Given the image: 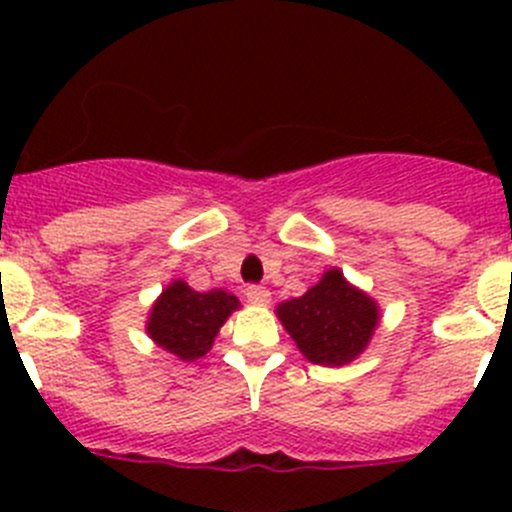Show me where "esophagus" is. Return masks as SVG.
Instances as JSON below:
<instances>
[{
  "instance_id": "obj_1",
  "label": "esophagus",
  "mask_w": 512,
  "mask_h": 512,
  "mask_svg": "<svg viewBox=\"0 0 512 512\" xmlns=\"http://www.w3.org/2000/svg\"><path fill=\"white\" fill-rule=\"evenodd\" d=\"M245 297H247V302H252V304H267V302H270V292H267V289L260 287V285L247 287Z\"/></svg>"
}]
</instances>
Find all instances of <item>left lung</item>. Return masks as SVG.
Listing matches in <instances>:
<instances>
[{"instance_id":"left-lung-1","label":"left lung","mask_w":512,"mask_h":512,"mask_svg":"<svg viewBox=\"0 0 512 512\" xmlns=\"http://www.w3.org/2000/svg\"><path fill=\"white\" fill-rule=\"evenodd\" d=\"M275 314L304 359L319 366L352 364L369 347L381 319L376 299L352 285L339 267H329L302 297L277 304Z\"/></svg>"}]
</instances>
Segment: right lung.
<instances>
[{"label": "right lung", "instance_id": "1", "mask_svg": "<svg viewBox=\"0 0 512 512\" xmlns=\"http://www.w3.org/2000/svg\"><path fill=\"white\" fill-rule=\"evenodd\" d=\"M235 309H240V299L232 292H195L188 282L173 280L153 302L146 334L163 352L195 361L213 349L220 327Z\"/></svg>", "mask_w": 512, "mask_h": 512}]
</instances>
